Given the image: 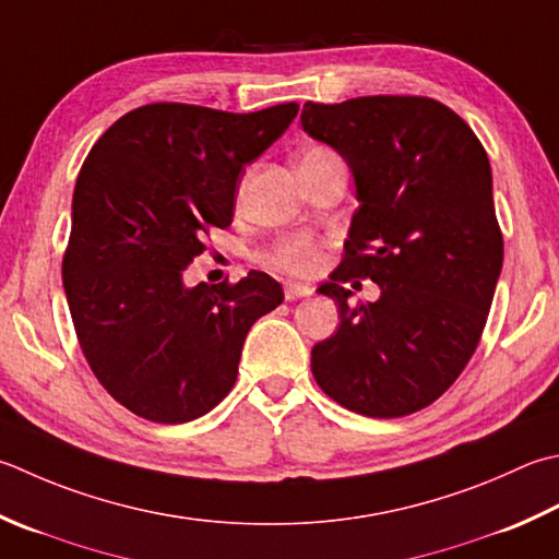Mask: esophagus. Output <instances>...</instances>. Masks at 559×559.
Listing matches in <instances>:
<instances>
[{
    "label": "esophagus",
    "mask_w": 559,
    "mask_h": 559,
    "mask_svg": "<svg viewBox=\"0 0 559 559\" xmlns=\"http://www.w3.org/2000/svg\"><path fill=\"white\" fill-rule=\"evenodd\" d=\"M283 293H286V300H298V298H308L312 288L305 286V283H286Z\"/></svg>",
    "instance_id": "obj_1"
}]
</instances>
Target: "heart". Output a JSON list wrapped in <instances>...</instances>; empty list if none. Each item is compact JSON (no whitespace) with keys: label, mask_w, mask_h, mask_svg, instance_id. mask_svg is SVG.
Wrapping results in <instances>:
<instances>
[{"label":"heart","mask_w":559,"mask_h":559,"mask_svg":"<svg viewBox=\"0 0 559 559\" xmlns=\"http://www.w3.org/2000/svg\"><path fill=\"white\" fill-rule=\"evenodd\" d=\"M324 155H332V152L314 147V150L305 152L300 162L310 159V157H324ZM273 264L286 269V271H293V273H308L314 266L312 245L308 242V239H288V242H283L276 249V254H273Z\"/></svg>","instance_id":"obj_1"}]
</instances>
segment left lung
Here are the masks:
<instances>
[{
    "label": "left lung",
    "mask_w": 559,
    "mask_h": 559,
    "mask_svg": "<svg viewBox=\"0 0 559 559\" xmlns=\"http://www.w3.org/2000/svg\"><path fill=\"white\" fill-rule=\"evenodd\" d=\"M300 123L346 162L358 201L342 266L317 288L342 324L314 344L312 376L364 417L424 409L475 354L504 261L487 152L424 96L308 102ZM352 277L378 282L381 298L348 304Z\"/></svg>",
    "instance_id": "1"
}]
</instances>
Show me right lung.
Returning a JSON list of instances; mask_svg holds the SVG:
<instances>
[{
    "instance_id": "obj_1",
    "label": "right lung",
    "mask_w": 559,
    "mask_h": 559,
    "mask_svg": "<svg viewBox=\"0 0 559 559\" xmlns=\"http://www.w3.org/2000/svg\"><path fill=\"white\" fill-rule=\"evenodd\" d=\"M298 108L150 104L86 155L62 286L94 376L138 417L183 424L211 412L235 385L251 324L283 302L281 283L261 271L235 286H186L183 269L207 229L233 223L245 167Z\"/></svg>"
}]
</instances>
